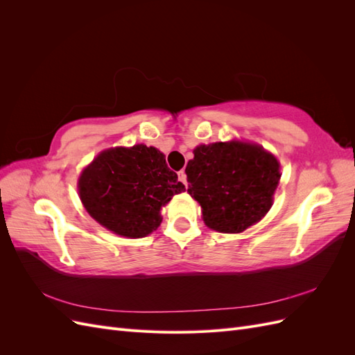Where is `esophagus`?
<instances>
[{
	"label": "esophagus",
	"instance_id": "1",
	"mask_svg": "<svg viewBox=\"0 0 355 355\" xmlns=\"http://www.w3.org/2000/svg\"><path fill=\"white\" fill-rule=\"evenodd\" d=\"M178 178H179V180L182 182V184H184V185L187 187V175H185V171H184V170L179 171V173H178Z\"/></svg>",
	"mask_w": 355,
	"mask_h": 355
}]
</instances>
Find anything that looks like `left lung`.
Returning <instances> with one entry per match:
<instances>
[{
	"label": "left lung",
	"instance_id": "1",
	"mask_svg": "<svg viewBox=\"0 0 355 355\" xmlns=\"http://www.w3.org/2000/svg\"><path fill=\"white\" fill-rule=\"evenodd\" d=\"M185 173L204 222L227 234L243 232L265 216L282 176L274 155L241 142L197 146Z\"/></svg>",
	"mask_w": 355,
	"mask_h": 355
}]
</instances>
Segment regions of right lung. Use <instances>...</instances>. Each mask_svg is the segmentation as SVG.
<instances>
[{
	"instance_id": "obj_1",
	"label": "right lung",
	"mask_w": 355,
	"mask_h": 355,
	"mask_svg": "<svg viewBox=\"0 0 355 355\" xmlns=\"http://www.w3.org/2000/svg\"><path fill=\"white\" fill-rule=\"evenodd\" d=\"M85 210L110 231L146 237L161 223V207L185 191L154 146L135 145L103 151L78 182Z\"/></svg>"
}]
</instances>
